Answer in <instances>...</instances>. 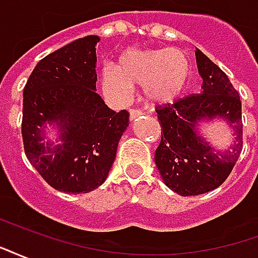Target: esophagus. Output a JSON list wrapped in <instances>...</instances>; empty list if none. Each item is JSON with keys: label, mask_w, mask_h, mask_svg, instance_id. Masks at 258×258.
I'll return each mask as SVG.
<instances>
[{"label": "esophagus", "mask_w": 258, "mask_h": 258, "mask_svg": "<svg viewBox=\"0 0 258 258\" xmlns=\"http://www.w3.org/2000/svg\"><path fill=\"white\" fill-rule=\"evenodd\" d=\"M142 114H144V112H142V110L131 109V110H130V120H135V118L141 117Z\"/></svg>", "instance_id": "1"}]
</instances>
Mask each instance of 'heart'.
Here are the masks:
<instances>
[{
  "label": "heart",
  "instance_id": "b5f03b06",
  "mask_svg": "<svg viewBox=\"0 0 258 258\" xmlns=\"http://www.w3.org/2000/svg\"><path fill=\"white\" fill-rule=\"evenodd\" d=\"M192 76L188 55L177 48L128 49L118 56L117 66L101 70L103 92L124 101L133 87H142L144 99L151 106H167L182 95Z\"/></svg>",
  "mask_w": 258,
  "mask_h": 258
}]
</instances>
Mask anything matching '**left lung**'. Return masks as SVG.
Returning <instances> with one entry per match:
<instances>
[{
    "mask_svg": "<svg viewBox=\"0 0 258 258\" xmlns=\"http://www.w3.org/2000/svg\"><path fill=\"white\" fill-rule=\"evenodd\" d=\"M198 70L203 79L202 94L185 96L173 105L157 107L163 128L155 163L164 184L181 196L216 189L227 179L243 146L242 102L228 76L196 49ZM224 119L234 134L233 145L217 151L200 134V124Z\"/></svg>",
    "mask_w": 258,
    "mask_h": 258,
    "instance_id": "left-lung-1",
    "label": "left lung"
}]
</instances>
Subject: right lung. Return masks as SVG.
I'll list each match as a JSON object with an SVG mask.
<instances>
[{
  "label": "right lung",
  "mask_w": 258,
  "mask_h": 258,
  "mask_svg": "<svg viewBox=\"0 0 258 258\" xmlns=\"http://www.w3.org/2000/svg\"><path fill=\"white\" fill-rule=\"evenodd\" d=\"M99 40L83 37L47 55L23 90L26 156L48 184L64 194H88L105 182L128 127V112L116 113L96 92ZM48 125L58 130V144L43 141Z\"/></svg>",
  "instance_id": "obj_1"
}]
</instances>
